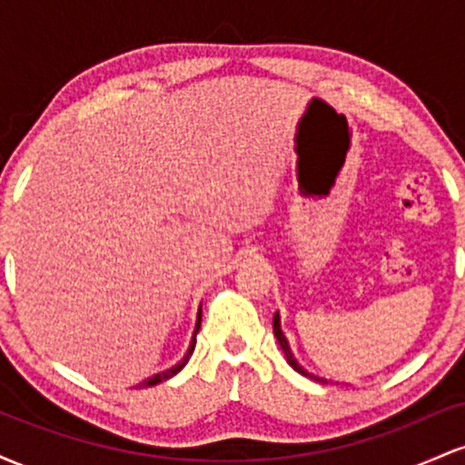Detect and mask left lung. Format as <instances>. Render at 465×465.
<instances>
[{
	"instance_id": "obj_1",
	"label": "left lung",
	"mask_w": 465,
	"mask_h": 465,
	"mask_svg": "<svg viewBox=\"0 0 465 465\" xmlns=\"http://www.w3.org/2000/svg\"><path fill=\"white\" fill-rule=\"evenodd\" d=\"M273 334L277 336V343H280V348L284 350V354H286V361H288V365H291L292 370H295V371H300V373H303V376H308V378H314V381H319V382H328V381H325V378H319V376H312V373H308V371L303 370V367L300 365V362L295 361V356H292V351H291V345H288L286 336H284V332H282V325H280V314H277V312H275V317H273Z\"/></svg>"
}]
</instances>
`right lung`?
Returning <instances> with one entry per match:
<instances>
[{
	"mask_svg": "<svg viewBox=\"0 0 465 465\" xmlns=\"http://www.w3.org/2000/svg\"><path fill=\"white\" fill-rule=\"evenodd\" d=\"M199 330H201V311H199V317H196V328H194V334H192L190 348H188V351H185V356H183V359H181V361H179L177 365H174V367H170V370H165V371H162V373H154L153 378H148V381L140 382V385H137V387H153V385H159V382L168 381V378H173L174 373H179L181 370H183V367H185V362L190 361L192 351H194V345H196V334H199Z\"/></svg>",
	"mask_w": 465,
	"mask_h": 465,
	"instance_id": "1",
	"label": "right lung"
}]
</instances>
